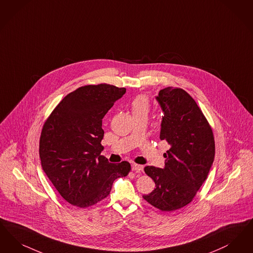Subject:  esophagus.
Returning <instances> with one entry per match:
<instances>
[{
    "label": "esophagus",
    "mask_w": 253,
    "mask_h": 253,
    "mask_svg": "<svg viewBox=\"0 0 253 253\" xmlns=\"http://www.w3.org/2000/svg\"><path fill=\"white\" fill-rule=\"evenodd\" d=\"M132 171L134 172H137V173H141L143 170V165H136V164H133L131 165Z\"/></svg>",
    "instance_id": "obj_1"
}]
</instances>
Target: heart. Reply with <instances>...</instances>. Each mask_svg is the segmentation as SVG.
I'll use <instances>...</instances> for the list:
<instances>
[{"label":"heart","mask_w":253,"mask_h":253,"mask_svg":"<svg viewBox=\"0 0 253 253\" xmlns=\"http://www.w3.org/2000/svg\"><path fill=\"white\" fill-rule=\"evenodd\" d=\"M130 107H131L132 113H133L134 117L135 116H142V115L147 116L149 108H150L149 100L143 94L138 95L136 98L132 101Z\"/></svg>","instance_id":"b5f03b06"}]
</instances>
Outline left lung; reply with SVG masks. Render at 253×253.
Masks as SVG:
<instances>
[{
	"mask_svg": "<svg viewBox=\"0 0 253 253\" xmlns=\"http://www.w3.org/2000/svg\"><path fill=\"white\" fill-rule=\"evenodd\" d=\"M164 111L160 139L169 144L165 166H145L154 190L143 198L156 208L171 211L189 204L206 180L214 160V139L196 101L182 88L161 89L156 96Z\"/></svg>",
	"mask_w": 253,
	"mask_h": 253,
	"instance_id": "8db88e82",
	"label": "left lung"
}]
</instances>
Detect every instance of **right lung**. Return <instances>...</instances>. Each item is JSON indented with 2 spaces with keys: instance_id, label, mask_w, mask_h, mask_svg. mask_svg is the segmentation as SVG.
Wrapping results in <instances>:
<instances>
[{
  "instance_id": "add662e5",
  "label": "right lung",
  "mask_w": 253,
  "mask_h": 253,
  "mask_svg": "<svg viewBox=\"0 0 253 253\" xmlns=\"http://www.w3.org/2000/svg\"><path fill=\"white\" fill-rule=\"evenodd\" d=\"M126 88L88 85L69 93L55 107L40 140V158L46 176L72 205L86 208L110 195L113 181L127 176V162L110 164L104 149L102 120Z\"/></svg>"
}]
</instances>
